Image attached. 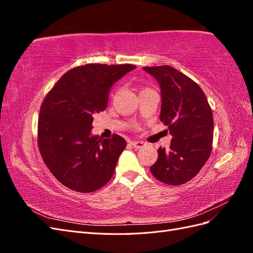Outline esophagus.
Instances as JSON below:
<instances>
[{
  "label": "esophagus",
  "instance_id": "34e87169",
  "mask_svg": "<svg viewBox=\"0 0 253 253\" xmlns=\"http://www.w3.org/2000/svg\"><path fill=\"white\" fill-rule=\"evenodd\" d=\"M131 144L133 145L134 148H136V149H140V148L143 147V145H144L145 143H144L143 141H132Z\"/></svg>",
  "mask_w": 253,
  "mask_h": 253
}]
</instances>
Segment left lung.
Returning <instances> with one entry per match:
<instances>
[{"label":"left lung","mask_w":253,"mask_h":253,"mask_svg":"<svg viewBox=\"0 0 253 253\" xmlns=\"http://www.w3.org/2000/svg\"><path fill=\"white\" fill-rule=\"evenodd\" d=\"M160 86V121L172 135L170 149H158L153 176L171 186L192 179L208 160L213 141V115L203 89L174 67H143Z\"/></svg>","instance_id":"8db88e82"}]
</instances>
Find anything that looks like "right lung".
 Segmentation results:
<instances>
[{"instance_id": "1", "label": "right lung", "mask_w": 253, "mask_h": 253, "mask_svg": "<svg viewBox=\"0 0 253 253\" xmlns=\"http://www.w3.org/2000/svg\"><path fill=\"white\" fill-rule=\"evenodd\" d=\"M132 64H86L64 74L45 97L38 122V144L55 177L78 192L108 183L126 141L115 134H91L94 116L106 109L115 82L135 70Z\"/></svg>"}]
</instances>
